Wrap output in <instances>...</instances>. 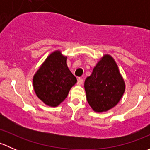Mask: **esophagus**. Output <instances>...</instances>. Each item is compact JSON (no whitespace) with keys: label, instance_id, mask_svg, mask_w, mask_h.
<instances>
[{"label":"esophagus","instance_id":"obj_1","mask_svg":"<svg viewBox=\"0 0 150 150\" xmlns=\"http://www.w3.org/2000/svg\"><path fill=\"white\" fill-rule=\"evenodd\" d=\"M83 80L82 79V78H79L78 79V85H81V84H83Z\"/></svg>","mask_w":150,"mask_h":150}]
</instances>
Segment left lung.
Wrapping results in <instances>:
<instances>
[{
  "instance_id": "left-lung-1",
  "label": "left lung",
  "mask_w": 150,
  "mask_h": 150,
  "mask_svg": "<svg viewBox=\"0 0 150 150\" xmlns=\"http://www.w3.org/2000/svg\"><path fill=\"white\" fill-rule=\"evenodd\" d=\"M85 90L88 104L94 111H107L116 105L125 91V83L112 58L105 55L91 76L85 81Z\"/></svg>"
}]
</instances>
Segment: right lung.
Instances as JSON below:
<instances>
[{"mask_svg": "<svg viewBox=\"0 0 150 150\" xmlns=\"http://www.w3.org/2000/svg\"><path fill=\"white\" fill-rule=\"evenodd\" d=\"M67 57L60 51L52 53L33 78V86L38 97L51 107L58 106L67 96L77 79L67 65Z\"/></svg>", "mask_w": 150, "mask_h": 150, "instance_id": "right-lung-1", "label": "right lung"}]
</instances>
